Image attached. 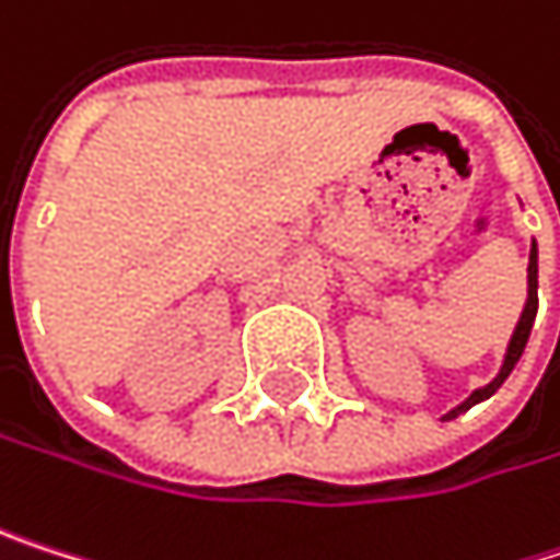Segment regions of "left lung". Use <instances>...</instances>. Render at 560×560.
Returning <instances> with one entry per match:
<instances>
[{
    "instance_id": "obj_1",
    "label": "left lung",
    "mask_w": 560,
    "mask_h": 560,
    "mask_svg": "<svg viewBox=\"0 0 560 560\" xmlns=\"http://www.w3.org/2000/svg\"><path fill=\"white\" fill-rule=\"evenodd\" d=\"M535 315H538V245L532 242V252H528V299H525V308H522V315H518V325H515V331H512V338H509V348H505L502 368H499V374H495L486 387H476L463 404H456L453 410H446V413H443V420H456L459 413H466V410H472L476 404L489 400V397H492V394L509 381V374L515 371V364H518V361H522V354H525V345H528V335H532Z\"/></svg>"
}]
</instances>
